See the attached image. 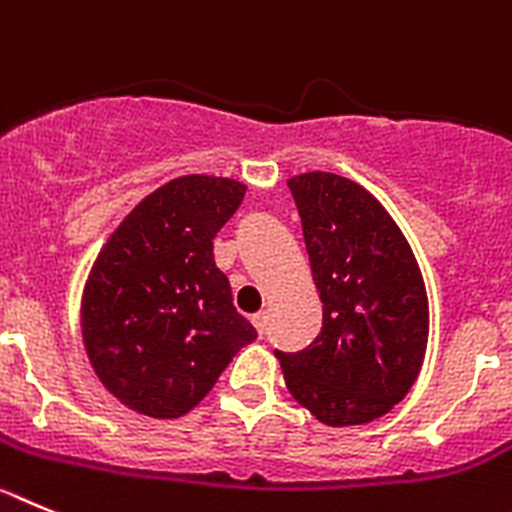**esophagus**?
<instances>
[{
	"mask_svg": "<svg viewBox=\"0 0 512 512\" xmlns=\"http://www.w3.org/2000/svg\"><path fill=\"white\" fill-rule=\"evenodd\" d=\"M252 324H255V329H257V334L260 336H265V326H267V316L265 313H255V316H252Z\"/></svg>",
	"mask_w": 512,
	"mask_h": 512,
	"instance_id": "esophagus-1",
	"label": "esophagus"
}]
</instances>
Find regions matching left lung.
I'll return each instance as SVG.
<instances>
[{
	"label": "left lung",
	"mask_w": 512,
	"mask_h": 512,
	"mask_svg": "<svg viewBox=\"0 0 512 512\" xmlns=\"http://www.w3.org/2000/svg\"><path fill=\"white\" fill-rule=\"evenodd\" d=\"M311 273L324 303L321 334L280 352L290 395L326 426L385 416L413 388L428 339L421 270L372 193L334 173L290 178Z\"/></svg>",
	"instance_id": "obj_1"
}]
</instances>
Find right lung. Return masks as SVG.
<instances>
[{
	"label": "right lung",
	"mask_w": 512,
	"mask_h": 512,
	"mask_svg": "<svg viewBox=\"0 0 512 512\" xmlns=\"http://www.w3.org/2000/svg\"><path fill=\"white\" fill-rule=\"evenodd\" d=\"M245 199L229 178L183 176L135 206L99 252L81 326L94 372L132 411L178 418L257 331L237 313L214 237Z\"/></svg>",
	"instance_id": "1"
}]
</instances>
